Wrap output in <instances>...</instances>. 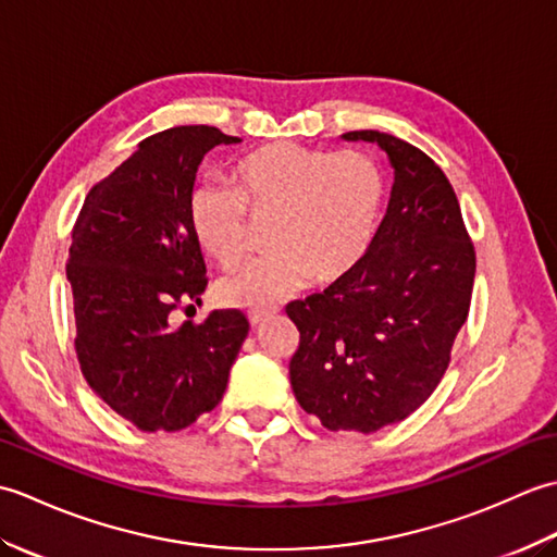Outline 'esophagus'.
Masks as SVG:
<instances>
[{
	"label": "esophagus",
	"instance_id": "esophagus-1",
	"mask_svg": "<svg viewBox=\"0 0 557 557\" xmlns=\"http://www.w3.org/2000/svg\"><path fill=\"white\" fill-rule=\"evenodd\" d=\"M275 313H277V309H253V311H248V321H251V325H260Z\"/></svg>",
	"mask_w": 557,
	"mask_h": 557
}]
</instances>
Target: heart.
<instances>
[{
  "mask_svg": "<svg viewBox=\"0 0 557 557\" xmlns=\"http://www.w3.org/2000/svg\"><path fill=\"white\" fill-rule=\"evenodd\" d=\"M227 184L200 182L188 198L191 230L222 270L251 248L253 222H265L270 251L218 287L232 306H265L306 282L345 280L369 253L381 227L387 180L363 150L268 144L236 158Z\"/></svg>",
  "mask_w": 557,
  "mask_h": 557,
  "instance_id": "1",
  "label": "heart"
}]
</instances>
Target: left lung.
<instances>
[{"label":"left lung","mask_w":557,"mask_h":557,"mask_svg":"<svg viewBox=\"0 0 557 557\" xmlns=\"http://www.w3.org/2000/svg\"><path fill=\"white\" fill-rule=\"evenodd\" d=\"M342 138L381 146L395 184L361 263L287 306L299 330L289 381L327 431L373 433L407 419L441 383L469 315L476 253L453 186L423 150L371 128Z\"/></svg>","instance_id":"1"}]
</instances>
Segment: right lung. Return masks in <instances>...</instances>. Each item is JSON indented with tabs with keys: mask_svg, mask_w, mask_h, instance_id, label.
I'll use <instances>...</instances> for the list:
<instances>
[{
	"mask_svg": "<svg viewBox=\"0 0 557 557\" xmlns=\"http://www.w3.org/2000/svg\"><path fill=\"white\" fill-rule=\"evenodd\" d=\"M239 144L215 126H174L90 188L71 232L76 357L104 405L136 429L182 431L218 407L248 335L242 311L170 327V313L200 301L206 263L188 218L198 164Z\"/></svg>",
	"mask_w": 557,
	"mask_h": 557,
	"instance_id": "right-lung-1",
	"label": "right lung"
}]
</instances>
